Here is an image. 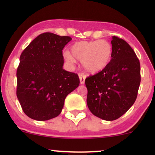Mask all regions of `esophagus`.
<instances>
[{
    "mask_svg": "<svg viewBox=\"0 0 155 155\" xmlns=\"http://www.w3.org/2000/svg\"><path fill=\"white\" fill-rule=\"evenodd\" d=\"M79 80H80V84H84L85 82V79H86V76L84 74H79Z\"/></svg>",
    "mask_w": 155,
    "mask_h": 155,
    "instance_id": "1",
    "label": "esophagus"
}]
</instances>
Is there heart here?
<instances>
[{"mask_svg":"<svg viewBox=\"0 0 155 155\" xmlns=\"http://www.w3.org/2000/svg\"><path fill=\"white\" fill-rule=\"evenodd\" d=\"M113 54L112 45L107 41H82L76 42L71 47V53L65 51L64 58L69 63L75 59L82 62L85 70L96 74L104 70L109 64Z\"/></svg>","mask_w":155,"mask_h":155,"instance_id":"1","label":"heart"}]
</instances>
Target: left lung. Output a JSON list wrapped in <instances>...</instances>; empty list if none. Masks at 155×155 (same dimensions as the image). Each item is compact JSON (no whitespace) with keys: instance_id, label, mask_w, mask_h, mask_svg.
<instances>
[{"instance_id":"1","label":"left lung","mask_w":155,"mask_h":155,"mask_svg":"<svg viewBox=\"0 0 155 155\" xmlns=\"http://www.w3.org/2000/svg\"><path fill=\"white\" fill-rule=\"evenodd\" d=\"M113 54L108 66L85 79L87 104L96 117L106 121L120 118L136 100L140 67L136 53L125 41L112 37Z\"/></svg>"}]
</instances>
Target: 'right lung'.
<instances>
[{"label": "right lung", "instance_id": "obj_1", "mask_svg": "<svg viewBox=\"0 0 155 155\" xmlns=\"http://www.w3.org/2000/svg\"><path fill=\"white\" fill-rule=\"evenodd\" d=\"M71 39L42 33L21 54L17 71V96L30 118L45 121L58 117L66 96L79 87V76L63 68V49Z\"/></svg>", "mask_w": 155, "mask_h": 155}]
</instances>
